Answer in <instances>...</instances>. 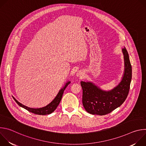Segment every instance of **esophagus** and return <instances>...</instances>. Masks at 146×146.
Here are the masks:
<instances>
[{"label": "esophagus", "mask_w": 146, "mask_h": 146, "mask_svg": "<svg viewBox=\"0 0 146 146\" xmlns=\"http://www.w3.org/2000/svg\"><path fill=\"white\" fill-rule=\"evenodd\" d=\"M83 74H84V73H83V72H81V71H79V72H78L77 73L76 76H77V77H82V76H83Z\"/></svg>", "instance_id": "34e87169"}]
</instances>
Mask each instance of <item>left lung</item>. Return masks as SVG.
<instances>
[{
	"label": "left lung",
	"mask_w": 146,
	"mask_h": 146,
	"mask_svg": "<svg viewBox=\"0 0 146 146\" xmlns=\"http://www.w3.org/2000/svg\"><path fill=\"white\" fill-rule=\"evenodd\" d=\"M125 69L121 81L110 91L101 90L91 82L81 81L82 89V105L91 114L106 115L119 107L127 99L132 79V66L128 52L122 48Z\"/></svg>",
	"instance_id": "1"
}]
</instances>
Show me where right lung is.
<instances>
[{
  "label": "right lung",
  "mask_w": 146,
  "mask_h": 146,
  "mask_svg": "<svg viewBox=\"0 0 146 146\" xmlns=\"http://www.w3.org/2000/svg\"><path fill=\"white\" fill-rule=\"evenodd\" d=\"M70 81H68L65 84V86L62 88H61V90L59 91L58 94H57L56 97L54 98V99L50 103H49L48 105H47L43 108H37V109L31 108L27 107V106L23 105V104H21L18 101H17L14 97H13V98L19 106L24 108L25 109L27 110L29 112H31L32 113L38 114V115L50 114L52 113L53 111H54V110L56 109V108L59 105V103L61 100V99L62 98V95H63L64 92L65 90L66 89V88L67 87V86L70 84Z\"/></svg>",
  "instance_id": "1"
}]
</instances>
